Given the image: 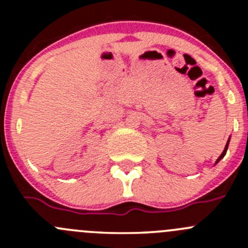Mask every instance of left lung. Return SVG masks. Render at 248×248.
<instances>
[{"mask_svg": "<svg viewBox=\"0 0 248 248\" xmlns=\"http://www.w3.org/2000/svg\"><path fill=\"white\" fill-rule=\"evenodd\" d=\"M229 139H231V138H229ZM229 139H228V141H227V145H226V147H224L223 152H222V154H221V156H219V157H218V159H217V161H216V163H218V162H219V161H221V159H222V158H223V157H224V156H226V154H227V150H228V145H229Z\"/></svg>", "mask_w": 248, "mask_h": 248, "instance_id": "left-lung-1", "label": "left lung"}]
</instances>
